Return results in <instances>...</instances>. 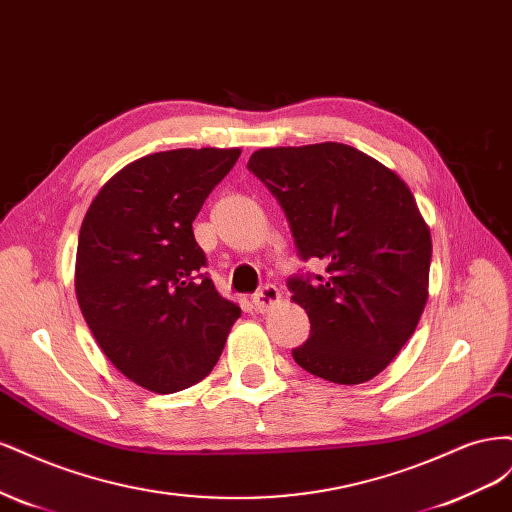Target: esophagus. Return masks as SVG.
I'll list each match as a JSON object with an SVG mask.
<instances>
[{
    "label": "esophagus",
    "instance_id": "34e87169",
    "mask_svg": "<svg viewBox=\"0 0 512 512\" xmlns=\"http://www.w3.org/2000/svg\"><path fill=\"white\" fill-rule=\"evenodd\" d=\"M280 301H282V294H280V290H277L273 284L262 286V288L254 294V307L258 309V312H269V309L275 307Z\"/></svg>",
    "mask_w": 512,
    "mask_h": 512
}]
</instances>
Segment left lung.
<instances>
[{
  "mask_svg": "<svg viewBox=\"0 0 512 512\" xmlns=\"http://www.w3.org/2000/svg\"><path fill=\"white\" fill-rule=\"evenodd\" d=\"M247 168L280 200L299 256L327 265L288 280L312 322L294 361L335 384L378 376L429 297L431 232L406 181L342 143L258 149Z\"/></svg>",
  "mask_w": 512,
  "mask_h": 512,
  "instance_id": "obj_1",
  "label": "left lung"
}]
</instances>
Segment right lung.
Here are the masks:
<instances>
[{"instance_id":"add662e5","label":"right lung","mask_w":512,"mask_h":512,"mask_svg":"<svg viewBox=\"0 0 512 512\" xmlns=\"http://www.w3.org/2000/svg\"><path fill=\"white\" fill-rule=\"evenodd\" d=\"M241 149H173L123 166L91 200L74 288L98 346L123 376L175 393L209 376L241 307L203 273L192 222Z\"/></svg>"}]
</instances>
